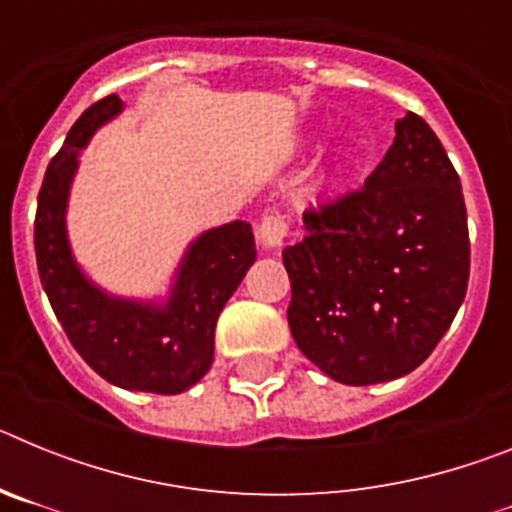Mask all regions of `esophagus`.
<instances>
[{
    "label": "esophagus",
    "mask_w": 512,
    "mask_h": 512,
    "mask_svg": "<svg viewBox=\"0 0 512 512\" xmlns=\"http://www.w3.org/2000/svg\"><path fill=\"white\" fill-rule=\"evenodd\" d=\"M287 233H289L287 215L274 210V212H266V215L261 217L256 238H259V243L264 248H279L284 243V238H287Z\"/></svg>",
    "instance_id": "1"
}]
</instances>
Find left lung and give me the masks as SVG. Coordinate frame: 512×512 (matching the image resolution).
<instances>
[{"instance_id":"obj_1","label":"left lung","mask_w":512,"mask_h":512,"mask_svg":"<svg viewBox=\"0 0 512 512\" xmlns=\"http://www.w3.org/2000/svg\"><path fill=\"white\" fill-rule=\"evenodd\" d=\"M359 189L305 210L282 251L297 348L343 384L418 369L454 323L469 284L467 205L431 125L408 112Z\"/></svg>"}]
</instances>
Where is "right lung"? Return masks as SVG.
<instances>
[{"label":"right lung","instance_id":"add662e5","mask_svg":"<svg viewBox=\"0 0 512 512\" xmlns=\"http://www.w3.org/2000/svg\"><path fill=\"white\" fill-rule=\"evenodd\" d=\"M120 110L117 94L94 102L48 164L35 212L40 284L71 346L99 377L122 390L179 395L210 369L217 315L256 261V243L243 220L207 230L189 246L174 297L161 310L112 300L81 277L63 223L69 184L81 148Z\"/></svg>","mask_w":512,"mask_h":512}]
</instances>
